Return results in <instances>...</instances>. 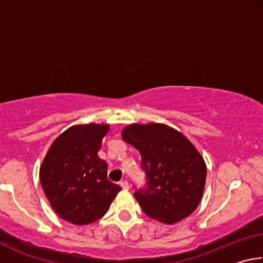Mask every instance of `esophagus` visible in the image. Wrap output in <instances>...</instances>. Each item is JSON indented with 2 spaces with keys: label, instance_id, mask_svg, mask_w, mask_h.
<instances>
[{
  "label": "esophagus",
  "instance_id": "esophagus-1",
  "mask_svg": "<svg viewBox=\"0 0 263 263\" xmlns=\"http://www.w3.org/2000/svg\"><path fill=\"white\" fill-rule=\"evenodd\" d=\"M121 186L123 189H125V190H127V189H130V184H128V182L126 181V180H124V181H121Z\"/></svg>",
  "mask_w": 263,
  "mask_h": 263
}]
</instances>
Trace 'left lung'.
<instances>
[{
    "mask_svg": "<svg viewBox=\"0 0 263 263\" xmlns=\"http://www.w3.org/2000/svg\"><path fill=\"white\" fill-rule=\"evenodd\" d=\"M123 139L141 155L146 184L135 197L148 217L175 224L198 206L206 179L201 154L186 138L163 124H132L124 128Z\"/></svg>",
    "mask_w": 263,
    "mask_h": 263,
    "instance_id": "1",
    "label": "left lung"
}]
</instances>
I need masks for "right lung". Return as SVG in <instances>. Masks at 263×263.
<instances>
[{"label": "right lung", "mask_w": 263, "mask_h": 263, "mask_svg": "<svg viewBox=\"0 0 263 263\" xmlns=\"http://www.w3.org/2000/svg\"><path fill=\"white\" fill-rule=\"evenodd\" d=\"M109 125H75L53 141L39 179L51 205L62 219L87 225L103 217L121 191L108 180V163L99 158Z\"/></svg>", "instance_id": "1"}]
</instances>
